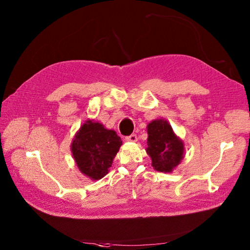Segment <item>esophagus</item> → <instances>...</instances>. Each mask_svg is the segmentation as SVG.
<instances>
[{
    "mask_svg": "<svg viewBox=\"0 0 250 250\" xmlns=\"http://www.w3.org/2000/svg\"><path fill=\"white\" fill-rule=\"evenodd\" d=\"M125 141H128V142H136L137 141V136H136V134H131V135H129V136H126L125 137Z\"/></svg>",
    "mask_w": 250,
    "mask_h": 250,
    "instance_id": "34e87169",
    "label": "esophagus"
}]
</instances>
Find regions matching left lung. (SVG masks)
<instances>
[{
  "label": "left lung",
  "instance_id": "left-lung-1",
  "mask_svg": "<svg viewBox=\"0 0 250 250\" xmlns=\"http://www.w3.org/2000/svg\"><path fill=\"white\" fill-rule=\"evenodd\" d=\"M147 153L159 172H172L184 158V144L166 120H153L147 126Z\"/></svg>",
  "mask_w": 250,
  "mask_h": 250
}]
</instances>
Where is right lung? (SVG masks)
<instances>
[{
  "label": "right lung",
  "mask_w": 250,
  "mask_h": 250,
  "mask_svg": "<svg viewBox=\"0 0 250 250\" xmlns=\"http://www.w3.org/2000/svg\"><path fill=\"white\" fill-rule=\"evenodd\" d=\"M121 144L122 141L115 131L88 120L75 135L72 152L81 172L98 180L108 173Z\"/></svg>",
  "instance_id": "1"
}]
</instances>
